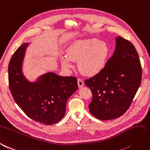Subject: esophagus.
<instances>
[{
  "instance_id": "34e87169",
  "label": "esophagus",
  "mask_w": 150,
  "mask_h": 150,
  "mask_svg": "<svg viewBox=\"0 0 150 150\" xmlns=\"http://www.w3.org/2000/svg\"><path fill=\"white\" fill-rule=\"evenodd\" d=\"M78 84L79 88H82V87L84 86V82H83V81L81 79L78 78Z\"/></svg>"
}]
</instances>
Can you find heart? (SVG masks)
<instances>
[{
	"instance_id": "heart-1",
	"label": "heart",
	"mask_w": 150,
	"mask_h": 150,
	"mask_svg": "<svg viewBox=\"0 0 150 150\" xmlns=\"http://www.w3.org/2000/svg\"><path fill=\"white\" fill-rule=\"evenodd\" d=\"M109 50L107 45L95 38L78 40L68 47L67 56L61 57L64 69L74 67L72 61H78V67L83 74L88 76L97 74L106 63Z\"/></svg>"
}]
</instances>
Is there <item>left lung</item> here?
Returning <instances> with one entry per match:
<instances>
[{
	"label": "left lung",
	"mask_w": 150,
	"mask_h": 150,
	"mask_svg": "<svg viewBox=\"0 0 150 150\" xmlns=\"http://www.w3.org/2000/svg\"><path fill=\"white\" fill-rule=\"evenodd\" d=\"M115 40L114 53L103 69L84 81L93 94L89 105L90 113L100 120L122 115L130 107L142 78V68L134 45L121 36Z\"/></svg>",
	"instance_id": "obj_1"
}]
</instances>
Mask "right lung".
<instances>
[{
    "label": "right lung",
    "instance_id": "obj_1",
    "mask_svg": "<svg viewBox=\"0 0 150 150\" xmlns=\"http://www.w3.org/2000/svg\"><path fill=\"white\" fill-rule=\"evenodd\" d=\"M28 45L25 43L20 46L10 60L8 74L11 94L30 119L46 125L54 124L65 115L67 101L78 89L77 79L48 72L39 77L36 82H30L22 72Z\"/></svg>",
    "mask_w": 150,
    "mask_h": 150
}]
</instances>
